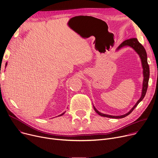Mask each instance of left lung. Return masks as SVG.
<instances>
[{
	"instance_id": "8db88e82",
	"label": "left lung",
	"mask_w": 158,
	"mask_h": 158,
	"mask_svg": "<svg viewBox=\"0 0 158 158\" xmlns=\"http://www.w3.org/2000/svg\"><path fill=\"white\" fill-rule=\"evenodd\" d=\"M126 46H129V47L133 48L135 51L136 53L139 55V56L140 58V60H141V63H142V67L143 69V77L141 97H140V99L137 102H136L135 106L131 108V109L128 112H127V114H125L124 115H107V114L101 113L93 106V108H94V110H95V112L98 114L101 115V116L109 118H114V119H121V118H123L126 116H127V115H128L130 114L131 113V112L135 109V108L138 106V104L143 100V98H144L145 94H146L147 90H148L150 71H149V66L148 63V56H147V52H146L145 49L143 48V46L138 41L137 39L132 38V39H127V40L123 41V43L118 47V48L116 49V51H118V50L121 49V48L126 47Z\"/></svg>"
}]
</instances>
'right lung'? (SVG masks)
<instances>
[{
	"label": "right lung",
	"instance_id": "right-lung-1",
	"mask_svg": "<svg viewBox=\"0 0 158 158\" xmlns=\"http://www.w3.org/2000/svg\"><path fill=\"white\" fill-rule=\"evenodd\" d=\"M7 63H6V66H7ZM64 114H65V112H64V113H62V114H60V115H58V116H61V115H64Z\"/></svg>",
	"mask_w": 158,
	"mask_h": 158
}]
</instances>
